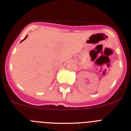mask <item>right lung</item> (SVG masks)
<instances>
[{"instance_id":"1","label":"right lung","mask_w":131,"mask_h":131,"mask_svg":"<svg viewBox=\"0 0 131 131\" xmlns=\"http://www.w3.org/2000/svg\"><path fill=\"white\" fill-rule=\"evenodd\" d=\"M27 36H28V35H26V37H25V38H24V39H23V40H22V41H23V40H25V39H26V38H27Z\"/></svg>"}]
</instances>
